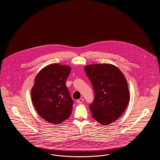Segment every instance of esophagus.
<instances>
[{"mask_svg": "<svg viewBox=\"0 0 160 160\" xmlns=\"http://www.w3.org/2000/svg\"><path fill=\"white\" fill-rule=\"evenodd\" d=\"M83 98H80V99H77V103H79V104H80V103L83 102Z\"/></svg>", "mask_w": 160, "mask_h": 160, "instance_id": "34e87169", "label": "esophagus"}]
</instances>
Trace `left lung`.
Returning <instances> with one entry per match:
<instances>
[{"mask_svg":"<svg viewBox=\"0 0 160 160\" xmlns=\"http://www.w3.org/2000/svg\"><path fill=\"white\" fill-rule=\"evenodd\" d=\"M84 71L95 92L89 106L92 117L101 125H107L117 120L128 104L126 78L119 69L108 63L87 65Z\"/></svg>","mask_w":160,"mask_h":160,"instance_id":"8db88e82","label":"left lung"}]
</instances>
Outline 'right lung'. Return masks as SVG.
Here are the masks:
<instances>
[{"mask_svg": "<svg viewBox=\"0 0 160 160\" xmlns=\"http://www.w3.org/2000/svg\"><path fill=\"white\" fill-rule=\"evenodd\" d=\"M71 69L68 65L50 64L35 77L31 98L38 114L47 122L59 124L71 114L74 101L66 86Z\"/></svg>", "mask_w": 160, "mask_h": 160, "instance_id": "obj_1", "label": "right lung"}]
</instances>
